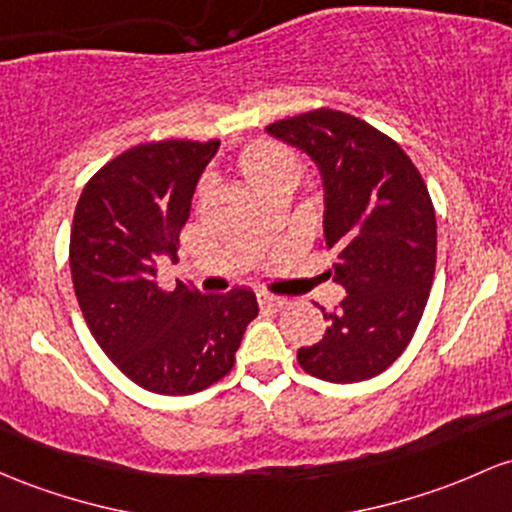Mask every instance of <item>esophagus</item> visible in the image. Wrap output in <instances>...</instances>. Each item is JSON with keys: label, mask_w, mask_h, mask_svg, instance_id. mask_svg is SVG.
Segmentation results:
<instances>
[{"label": "esophagus", "mask_w": 512, "mask_h": 512, "mask_svg": "<svg viewBox=\"0 0 512 512\" xmlns=\"http://www.w3.org/2000/svg\"><path fill=\"white\" fill-rule=\"evenodd\" d=\"M257 301H260V306H267V308H282V306H286L284 296L267 294V291H260V294H257Z\"/></svg>", "instance_id": "obj_1"}]
</instances>
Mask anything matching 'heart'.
I'll return each instance as SVG.
<instances>
[{
	"label": "heart",
	"mask_w": 512,
	"mask_h": 512,
	"mask_svg": "<svg viewBox=\"0 0 512 512\" xmlns=\"http://www.w3.org/2000/svg\"><path fill=\"white\" fill-rule=\"evenodd\" d=\"M240 170L257 192L269 184H291L294 187L301 177V162L282 145L255 143L240 155Z\"/></svg>",
	"instance_id": "1"
}]
</instances>
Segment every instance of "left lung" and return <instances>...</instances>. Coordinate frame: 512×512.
I'll return each mask as SVG.
<instances>
[{
	"label": "left lung",
	"instance_id": "8db88e82",
	"mask_svg": "<svg viewBox=\"0 0 512 512\" xmlns=\"http://www.w3.org/2000/svg\"><path fill=\"white\" fill-rule=\"evenodd\" d=\"M269 136L316 162L323 179V247L345 299L323 340L301 347L303 372L355 384L391 367L428 303L437 260L435 209L411 157L367 121L333 109L269 123Z\"/></svg>",
	"mask_w": 512,
	"mask_h": 512
}]
</instances>
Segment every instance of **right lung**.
<instances>
[{"label":"right lung","mask_w":512,"mask_h":512,"mask_svg":"<svg viewBox=\"0 0 512 512\" xmlns=\"http://www.w3.org/2000/svg\"><path fill=\"white\" fill-rule=\"evenodd\" d=\"M218 140L140 143L82 189L70 233L77 303L106 357L143 389L187 396L235 364L257 299L250 289L199 294L157 286V257L177 262L179 233Z\"/></svg>","instance_id":"obj_1"}]
</instances>
